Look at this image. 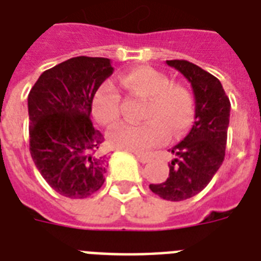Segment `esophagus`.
Listing matches in <instances>:
<instances>
[{
  "label": "esophagus",
  "instance_id": "obj_1",
  "mask_svg": "<svg viewBox=\"0 0 261 261\" xmlns=\"http://www.w3.org/2000/svg\"><path fill=\"white\" fill-rule=\"evenodd\" d=\"M135 157H137V160H138L139 163L142 164H146L150 161V155L147 154H141V153H135Z\"/></svg>",
  "mask_w": 261,
  "mask_h": 261
}]
</instances>
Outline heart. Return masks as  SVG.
Returning a JSON list of instances; mask_svg holds the SVG:
<instances>
[{
    "label": "heart",
    "mask_w": 261,
    "mask_h": 261,
    "mask_svg": "<svg viewBox=\"0 0 261 261\" xmlns=\"http://www.w3.org/2000/svg\"><path fill=\"white\" fill-rule=\"evenodd\" d=\"M120 83L127 92L146 98L142 124L120 123L108 134L114 147L131 151H146L161 145L171 137H178L188 128L194 118V101L188 90L172 84L161 71L149 66L131 69L122 75ZM94 119L111 126L120 115V93L110 81H104L92 98Z\"/></svg>",
    "instance_id": "obj_1"
}]
</instances>
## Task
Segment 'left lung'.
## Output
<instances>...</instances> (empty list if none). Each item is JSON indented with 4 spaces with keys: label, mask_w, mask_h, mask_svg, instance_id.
<instances>
[{
    "label": "left lung",
    "mask_w": 261,
    "mask_h": 261,
    "mask_svg": "<svg viewBox=\"0 0 261 261\" xmlns=\"http://www.w3.org/2000/svg\"><path fill=\"white\" fill-rule=\"evenodd\" d=\"M191 84L195 97V122L181 142L171 149L168 178L150 184L151 192L171 202L186 200L204 190L222 165L230 118V101L219 80L182 59L167 61Z\"/></svg>",
    "instance_id": "obj_1"
}]
</instances>
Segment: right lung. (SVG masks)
<instances>
[{
	"mask_svg": "<svg viewBox=\"0 0 261 261\" xmlns=\"http://www.w3.org/2000/svg\"><path fill=\"white\" fill-rule=\"evenodd\" d=\"M114 71L108 58L75 57L43 71L28 94L30 151L48 186L84 199L106 180L104 137L90 120L92 98Z\"/></svg>",
	"mask_w": 261,
	"mask_h": 261,
	"instance_id": "1",
	"label": "right lung"
}]
</instances>
